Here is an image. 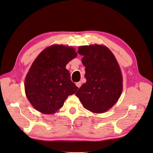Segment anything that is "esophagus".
<instances>
[{
  "label": "esophagus",
  "mask_w": 153,
  "mask_h": 153,
  "mask_svg": "<svg viewBox=\"0 0 153 153\" xmlns=\"http://www.w3.org/2000/svg\"><path fill=\"white\" fill-rule=\"evenodd\" d=\"M81 85H82L81 82H76V85L78 88H80V87H81Z\"/></svg>",
  "instance_id": "1"
}]
</instances>
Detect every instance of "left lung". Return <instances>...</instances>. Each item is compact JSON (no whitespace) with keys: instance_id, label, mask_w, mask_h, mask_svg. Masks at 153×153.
Segmentation results:
<instances>
[{"instance_id":"8db88e82","label":"left lung","mask_w":153,"mask_h":153,"mask_svg":"<svg viewBox=\"0 0 153 153\" xmlns=\"http://www.w3.org/2000/svg\"><path fill=\"white\" fill-rule=\"evenodd\" d=\"M78 53L83 56L87 81L75 94L85 109L95 114L104 113L117 103L122 93L121 68L106 46H81Z\"/></svg>"}]
</instances>
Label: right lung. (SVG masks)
I'll return each instance as SVG.
<instances>
[{"label": "right lung", "instance_id": "obj_1", "mask_svg": "<svg viewBox=\"0 0 153 153\" xmlns=\"http://www.w3.org/2000/svg\"><path fill=\"white\" fill-rule=\"evenodd\" d=\"M76 55L73 47L53 45L36 57L27 74L24 84L27 98L36 110L45 114L56 113L68 96L78 89L66 68Z\"/></svg>", "mask_w": 153, "mask_h": 153}]
</instances>
